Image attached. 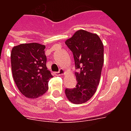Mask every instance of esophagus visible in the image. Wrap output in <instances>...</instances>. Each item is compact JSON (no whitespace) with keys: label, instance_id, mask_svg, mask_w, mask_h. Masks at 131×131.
I'll use <instances>...</instances> for the list:
<instances>
[{"label":"esophagus","instance_id":"34e87169","mask_svg":"<svg viewBox=\"0 0 131 131\" xmlns=\"http://www.w3.org/2000/svg\"><path fill=\"white\" fill-rule=\"evenodd\" d=\"M64 73H65L64 70L62 69H60L58 72H55V73H54V75H62L64 74Z\"/></svg>","mask_w":131,"mask_h":131}]
</instances>
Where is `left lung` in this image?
<instances>
[{"label": "left lung", "instance_id": "8db88e82", "mask_svg": "<svg viewBox=\"0 0 131 131\" xmlns=\"http://www.w3.org/2000/svg\"><path fill=\"white\" fill-rule=\"evenodd\" d=\"M66 45L73 55L77 85L73 88H66L68 99L74 104L86 103L97 89L104 62L103 44L96 34L80 30Z\"/></svg>", "mask_w": 131, "mask_h": 131}]
</instances>
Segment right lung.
Returning <instances> with one entry per match:
<instances>
[{
    "label": "right lung",
    "instance_id": "right-lung-1",
    "mask_svg": "<svg viewBox=\"0 0 131 131\" xmlns=\"http://www.w3.org/2000/svg\"><path fill=\"white\" fill-rule=\"evenodd\" d=\"M45 46L37 43L20 44L13 47L11 70L15 84L22 94L36 99L48 90L53 76L46 67Z\"/></svg>",
    "mask_w": 131,
    "mask_h": 131
}]
</instances>
